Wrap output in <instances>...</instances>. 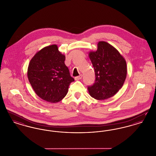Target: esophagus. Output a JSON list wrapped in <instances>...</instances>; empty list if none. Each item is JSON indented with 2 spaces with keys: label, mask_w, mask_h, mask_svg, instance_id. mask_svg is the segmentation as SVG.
Listing matches in <instances>:
<instances>
[{
  "label": "esophagus",
  "mask_w": 156,
  "mask_h": 156,
  "mask_svg": "<svg viewBox=\"0 0 156 156\" xmlns=\"http://www.w3.org/2000/svg\"><path fill=\"white\" fill-rule=\"evenodd\" d=\"M82 75H80L78 76H76V77L75 78V80L76 81H78V80H80L82 79Z\"/></svg>",
  "instance_id": "esophagus-1"
}]
</instances>
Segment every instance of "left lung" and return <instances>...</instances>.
I'll list each match as a JSON object with an SVG mask.
<instances>
[{
    "instance_id": "obj_1",
    "label": "left lung",
    "mask_w": 156,
    "mask_h": 156,
    "mask_svg": "<svg viewBox=\"0 0 156 156\" xmlns=\"http://www.w3.org/2000/svg\"><path fill=\"white\" fill-rule=\"evenodd\" d=\"M89 57L95 70V82L88 87L89 95L101 101L114 96L126 80L125 59L112 45L99 41L95 51H90Z\"/></svg>"
}]
</instances>
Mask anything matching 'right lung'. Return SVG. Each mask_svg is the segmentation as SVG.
I'll list each match as a JSON object with an SVG mask.
<instances>
[{"instance_id":"1","label":"right lung","mask_w":156,"mask_h":156,"mask_svg":"<svg viewBox=\"0 0 156 156\" xmlns=\"http://www.w3.org/2000/svg\"><path fill=\"white\" fill-rule=\"evenodd\" d=\"M66 56L57 45L45 47L30 60L27 76L38 97L47 102L57 103L66 96L69 85L74 79L71 76L64 61Z\"/></svg>"}]
</instances>
